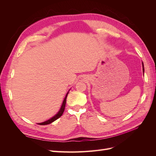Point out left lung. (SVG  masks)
<instances>
[{
    "label": "left lung",
    "instance_id": "left-lung-1",
    "mask_svg": "<svg viewBox=\"0 0 156 156\" xmlns=\"http://www.w3.org/2000/svg\"><path fill=\"white\" fill-rule=\"evenodd\" d=\"M143 72H144V64H143Z\"/></svg>",
    "mask_w": 156,
    "mask_h": 156
}]
</instances>
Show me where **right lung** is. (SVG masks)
Instances as JSON below:
<instances>
[{
  "instance_id": "1",
  "label": "right lung",
  "mask_w": 156,
  "mask_h": 156,
  "mask_svg": "<svg viewBox=\"0 0 156 156\" xmlns=\"http://www.w3.org/2000/svg\"><path fill=\"white\" fill-rule=\"evenodd\" d=\"M68 93H67L66 96V97H65V98H64V101H63L62 105V106H61L59 112L57 113V114H56L55 116H54L53 118H51V119H49V120H47V121H45V122H42V123H39V124H40V125H47V124H49L52 123V122H53L55 121L56 120H57L58 119H59V118L62 115L63 112H64V109H65V106H66V98H67V96H68Z\"/></svg>"
}]
</instances>
